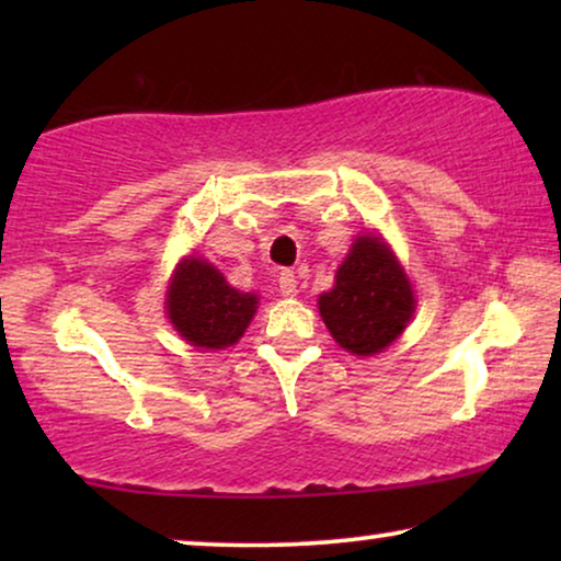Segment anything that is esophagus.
<instances>
[{"mask_svg": "<svg viewBox=\"0 0 561 561\" xmlns=\"http://www.w3.org/2000/svg\"><path fill=\"white\" fill-rule=\"evenodd\" d=\"M278 290H280V296H286V298H294L298 294V280H296L294 271H283L278 275Z\"/></svg>", "mask_w": 561, "mask_h": 561, "instance_id": "34e87169", "label": "esophagus"}]
</instances>
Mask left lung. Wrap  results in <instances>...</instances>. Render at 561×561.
Returning <instances> with one entry per match:
<instances>
[{"label":"left lung","instance_id":"obj_1","mask_svg":"<svg viewBox=\"0 0 561 561\" xmlns=\"http://www.w3.org/2000/svg\"><path fill=\"white\" fill-rule=\"evenodd\" d=\"M416 311L409 275L378 234H359L319 296V313L334 342L352 355H378L396 342Z\"/></svg>","mask_w":561,"mask_h":561}]
</instances>
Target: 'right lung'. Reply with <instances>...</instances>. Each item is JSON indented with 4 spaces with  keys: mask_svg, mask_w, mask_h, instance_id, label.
<instances>
[{
    "mask_svg": "<svg viewBox=\"0 0 561 561\" xmlns=\"http://www.w3.org/2000/svg\"><path fill=\"white\" fill-rule=\"evenodd\" d=\"M255 311V294L232 288L217 267L196 255L181 260L165 294L173 329L202 350H225L240 342Z\"/></svg>",
    "mask_w": 561,
    "mask_h": 561,
    "instance_id": "right-lung-1",
    "label": "right lung"
}]
</instances>
